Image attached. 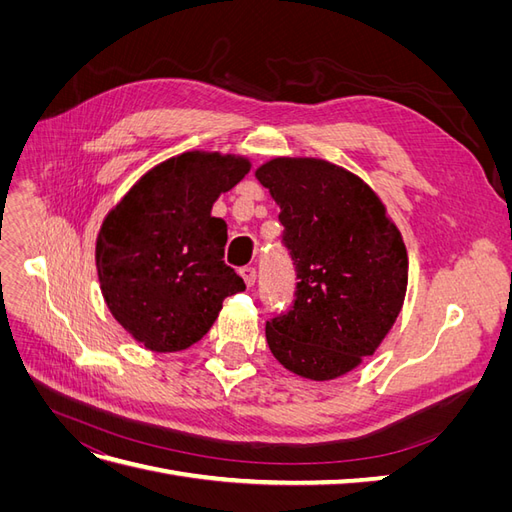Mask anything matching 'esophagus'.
I'll return each mask as SVG.
<instances>
[{
  "mask_svg": "<svg viewBox=\"0 0 512 512\" xmlns=\"http://www.w3.org/2000/svg\"><path fill=\"white\" fill-rule=\"evenodd\" d=\"M239 273H241V277H243L245 286L252 288L254 282H256V269H254V267H243V269H239Z\"/></svg>",
  "mask_w": 512,
  "mask_h": 512,
  "instance_id": "esophagus-1",
  "label": "esophagus"
}]
</instances>
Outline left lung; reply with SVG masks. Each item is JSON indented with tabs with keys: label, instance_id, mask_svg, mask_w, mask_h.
Returning a JSON list of instances; mask_svg holds the SVG:
<instances>
[{
	"label": "left lung",
	"instance_id": "8db88e82",
	"mask_svg": "<svg viewBox=\"0 0 512 512\" xmlns=\"http://www.w3.org/2000/svg\"><path fill=\"white\" fill-rule=\"evenodd\" d=\"M256 179L280 205L299 280L292 307L267 322V344L301 378L344 376L376 352L404 305L401 232L363 179L327 160L275 158Z\"/></svg>",
	"mask_w": 512,
	"mask_h": 512
}]
</instances>
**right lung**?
<instances>
[{
    "label": "right lung",
    "instance_id": "add662e5",
    "mask_svg": "<svg viewBox=\"0 0 512 512\" xmlns=\"http://www.w3.org/2000/svg\"><path fill=\"white\" fill-rule=\"evenodd\" d=\"M250 160L185 151L138 179L108 211L96 241L102 297L153 352L190 348L245 290L224 262L226 222L211 207L250 173Z\"/></svg>",
    "mask_w": 512,
    "mask_h": 512
}]
</instances>
